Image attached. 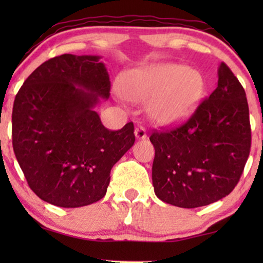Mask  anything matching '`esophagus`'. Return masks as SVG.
Returning a JSON list of instances; mask_svg holds the SVG:
<instances>
[{
  "instance_id": "obj_1",
  "label": "esophagus",
  "mask_w": 263,
  "mask_h": 263,
  "mask_svg": "<svg viewBox=\"0 0 263 263\" xmlns=\"http://www.w3.org/2000/svg\"><path fill=\"white\" fill-rule=\"evenodd\" d=\"M135 136H136V139H139V140H145L146 138H147V134H146V129L143 128V127H141V125H140V127H136L135 128Z\"/></svg>"
}]
</instances>
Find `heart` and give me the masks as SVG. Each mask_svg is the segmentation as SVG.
<instances>
[{"label": "heart", "mask_w": 263, "mask_h": 263, "mask_svg": "<svg viewBox=\"0 0 263 263\" xmlns=\"http://www.w3.org/2000/svg\"><path fill=\"white\" fill-rule=\"evenodd\" d=\"M203 89L199 73L176 63L136 68L122 75L120 81L122 97L132 102L149 100V116L161 125H176L188 120Z\"/></svg>", "instance_id": "heart-1"}]
</instances>
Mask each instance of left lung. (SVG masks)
I'll return each instance as SVG.
<instances>
[{
    "instance_id": "1",
    "label": "left lung",
    "mask_w": 263,
    "mask_h": 263,
    "mask_svg": "<svg viewBox=\"0 0 263 263\" xmlns=\"http://www.w3.org/2000/svg\"><path fill=\"white\" fill-rule=\"evenodd\" d=\"M152 181L164 202L182 208L213 203L235 189L250 153L246 91L224 62L218 86L185 123L154 130Z\"/></svg>"
}]
</instances>
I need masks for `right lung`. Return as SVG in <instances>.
Segmentation results:
<instances>
[{"instance_id": "add662e5", "label": "right lung", "mask_w": 263, "mask_h": 263, "mask_svg": "<svg viewBox=\"0 0 263 263\" xmlns=\"http://www.w3.org/2000/svg\"><path fill=\"white\" fill-rule=\"evenodd\" d=\"M99 56H56L41 64L15 96L13 149L35 195L64 208L97 202L110 171L134 145V124H102L95 106L110 96Z\"/></svg>"}]
</instances>
